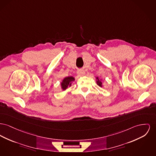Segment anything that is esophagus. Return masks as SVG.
<instances>
[{
  "label": "esophagus",
  "mask_w": 156,
  "mask_h": 156,
  "mask_svg": "<svg viewBox=\"0 0 156 156\" xmlns=\"http://www.w3.org/2000/svg\"><path fill=\"white\" fill-rule=\"evenodd\" d=\"M85 73V71L83 70H81V69H80L77 71V74L78 75H83Z\"/></svg>",
  "instance_id": "34e87169"
}]
</instances>
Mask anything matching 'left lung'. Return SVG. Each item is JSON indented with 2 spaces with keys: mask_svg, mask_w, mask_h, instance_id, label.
Masks as SVG:
<instances>
[{
  "mask_svg": "<svg viewBox=\"0 0 156 156\" xmlns=\"http://www.w3.org/2000/svg\"><path fill=\"white\" fill-rule=\"evenodd\" d=\"M96 79H97V80H96V81H97V83L100 87H102V81H101V80L99 79L98 77H97Z\"/></svg>",
  "mask_w": 156,
  "mask_h": 156,
  "instance_id": "1",
  "label": "left lung"
}]
</instances>
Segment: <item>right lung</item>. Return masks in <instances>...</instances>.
Returning a JSON list of instances; mask_svg holds the SVG:
<instances>
[{
  "instance_id": "add662e5",
  "label": "right lung",
  "mask_w": 156,
  "mask_h": 156,
  "mask_svg": "<svg viewBox=\"0 0 156 156\" xmlns=\"http://www.w3.org/2000/svg\"><path fill=\"white\" fill-rule=\"evenodd\" d=\"M75 78L73 76H67L64 78L62 83H61V88L62 90H65L66 88H68L69 87H71V83L74 81Z\"/></svg>"
}]
</instances>
